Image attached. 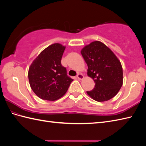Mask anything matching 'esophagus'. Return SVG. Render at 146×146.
<instances>
[{"label":"esophagus","instance_id":"esophagus-1","mask_svg":"<svg viewBox=\"0 0 146 146\" xmlns=\"http://www.w3.org/2000/svg\"><path fill=\"white\" fill-rule=\"evenodd\" d=\"M77 78H78L79 80H82V79L84 78V76H83L82 73H78L77 75Z\"/></svg>","mask_w":146,"mask_h":146}]
</instances>
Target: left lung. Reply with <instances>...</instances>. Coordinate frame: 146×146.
<instances>
[{"mask_svg":"<svg viewBox=\"0 0 146 146\" xmlns=\"http://www.w3.org/2000/svg\"><path fill=\"white\" fill-rule=\"evenodd\" d=\"M87 64V75L94 80L95 88L86 92L94 100H109L115 96L123 85V70L120 60L103 42H92L81 50Z\"/></svg>","mask_w":146,"mask_h":146,"instance_id":"1","label":"left lung"}]
</instances>
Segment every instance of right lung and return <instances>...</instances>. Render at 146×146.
I'll return each instance as SVG.
<instances>
[{"instance_id":"right-lung-1","label":"right lung","mask_w":146,"mask_h":146,"mask_svg":"<svg viewBox=\"0 0 146 146\" xmlns=\"http://www.w3.org/2000/svg\"><path fill=\"white\" fill-rule=\"evenodd\" d=\"M66 46L54 43L40 52L30 65L31 88L42 100L54 101L66 94L73 79L67 75L61 60Z\"/></svg>"}]
</instances>
